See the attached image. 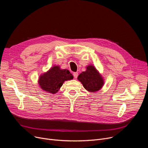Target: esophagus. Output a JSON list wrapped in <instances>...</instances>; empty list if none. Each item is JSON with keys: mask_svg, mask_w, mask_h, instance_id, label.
Listing matches in <instances>:
<instances>
[{"mask_svg": "<svg viewBox=\"0 0 148 148\" xmlns=\"http://www.w3.org/2000/svg\"><path fill=\"white\" fill-rule=\"evenodd\" d=\"M73 75H74L75 78H77V77H78V73H73Z\"/></svg>", "mask_w": 148, "mask_h": 148, "instance_id": "esophagus-1", "label": "esophagus"}]
</instances>
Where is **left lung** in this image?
Masks as SVG:
<instances>
[{
  "instance_id": "left-lung-1",
  "label": "left lung",
  "mask_w": 148,
  "mask_h": 148,
  "mask_svg": "<svg viewBox=\"0 0 148 148\" xmlns=\"http://www.w3.org/2000/svg\"><path fill=\"white\" fill-rule=\"evenodd\" d=\"M77 78L84 88L90 92L100 90L104 85L103 77L95 67L91 64L87 66L86 70L82 72Z\"/></svg>"
}]
</instances>
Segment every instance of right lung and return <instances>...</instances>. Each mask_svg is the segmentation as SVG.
<instances>
[{
    "label": "right lung",
    "instance_id": "obj_1",
    "mask_svg": "<svg viewBox=\"0 0 148 148\" xmlns=\"http://www.w3.org/2000/svg\"><path fill=\"white\" fill-rule=\"evenodd\" d=\"M74 78L67 69H61L59 66H54L38 77V84L44 91L55 94L57 93L63 83Z\"/></svg>",
    "mask_w": 148,
    "mask_h": 148
}]
</instances>
